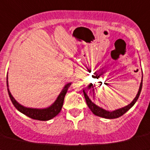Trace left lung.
I'll return each instance as SVG.
<instances>
[{"label": "left lung", "instance_id": "obj_1", "mask_svg": "<svg viewBox=\"0 0 150 150\" xmlns=\"http://www.w3.org/2000/svg\"><path fill=\"white\" fill-rule=\"evenodd\" d=\"M142 86H143V76H142V80L141 83H140V86H139V89L138 91L136 97L134 98V100L131 102V103L128 105L125 106V107H123L121 108H119V109L115 110V111H112V112H109V111H106V110L103 109V108L98 107V105H96V104H94L92 101L89 99V96H87V94L86 93L85 90H83V94L84 96L86 98V104H87L88 107L89 108V109L92 111L94 115H97L98 117H104V118H108V119H113V118H117V117H121L125 113H126L130 108H132L134 105L136 103V102L137 101L138 98L139 96V94H140V92H141L142 89Z\"/></svg>", "mask_w": 150, "mask_h": 150}]
</instances>
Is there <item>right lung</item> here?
Instances as JSON below:
<instances>
[{"label": "right lung", "mask_w": 150, "mask_h": 150, "mask_svg": "<svg viewBox=\"0 0 150 150\" xmlns=\"http://www.w3.org/2000/svg\"><path fill=\"white\" fill-rule=\"evenodd\" d=\"M70 85H71V83H67L64 86V87L61 90V93L57 96L55 102H54L51 106L46 108H32L24 107L23 105H20V103H18L15 100V98L13 97V96L11 95V92H10L8 89V81H7V86L9 96H10V98H11L13 105L15 106V108L19 112L24 114V115L28 116L29 117H31V118L35 119V120H38V121H48V120H51V119L54 117L56 115L59 114L61 108H62L65 95H66L67 89L70 87Z\"/></svg>", "instance_id": "1"}]
</instances>
